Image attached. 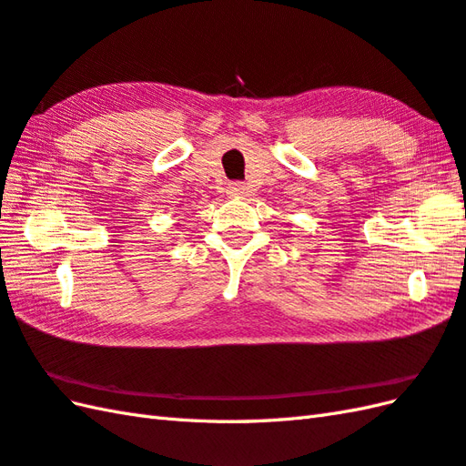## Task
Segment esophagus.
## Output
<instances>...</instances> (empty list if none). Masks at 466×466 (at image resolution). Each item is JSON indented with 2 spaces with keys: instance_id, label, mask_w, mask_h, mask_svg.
I'll use <instances>...</instances> for the list:
<instances>
[{
  "instance_id": "1",
  "label": "esophagus",
  "mask_w": 466,
  "mask_h": 466,
  "mask_svg": "<svg viewBox=\"0 0 466 466\" xmlns=\"http://www.w3.org/2000/svg\"><path fill=\"white\" fill-rule=\"evenodd\" d=\"M246 190H248V187H246V184H242V182H230L228 184V194H230V197L242 198V197H246Z\"/></svg>"
}]
</instances>
